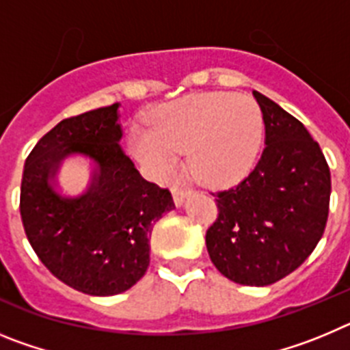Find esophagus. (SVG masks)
<instances>
[{
	"label": "esophagus",
	"instance_id": "34e87169",
	"mask_svg": "<svg viewBox=\"0 0 350 350\" xmlns=\"http://www.w3.org/2000/svg\"><path fill=\"white\" fill-rule=\"evenodd\" d=\"M189 193H191V191L185 189V187H178V185H173L172 196H173V202H175V205H177V206L184 205V200L189 196Z\"/></svg>",
	"mask_w": 350,
	"mask_h": 350
}]
</instances>
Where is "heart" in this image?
<instances>
[{"mask_svg":"<svg viewBox=\"0 0 350 350\" xmlns=\"http://www.w3.org/2000/svg\"><path fill=\"white\" fill-rule=\"evenodd\" d=\"M148 126L128 133L133 157L156 180L172 177L178 154L206 187H230L249 175L258 161L265 119L252 96L202 92L154 108Z\"/></svg>","mask_w":350,"mask_h":350,"instance_id":"obj_1","label":"heart"}]
</instances>
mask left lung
<instances>
[{
  "label": "left lung",
  "instance_id": "8db88e82",
  "mask_svg": "<svg viewBox=\"0 0 350 350\" xmlns=\"http://www.w3.org/2000/svg\"><path fill=\"white\" fill-rule=\"evenodd\" d=\"M265 119V150L254 172L217 194L219 217L206 231L208 256L242 286H270L296 270L319 243L332 175L307 128L254 91Z\"/></svg>",
  "mask_w": 350,
  "mask_h": 350
}]
</instances>
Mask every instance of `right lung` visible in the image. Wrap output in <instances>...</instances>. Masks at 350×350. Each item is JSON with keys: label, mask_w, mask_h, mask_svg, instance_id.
Masks as SVG:
<instances>
[{"label": "right lung", "mask_w": 350, "mask_h": 350, "mask_svg": "<svg viewBox=\"0 0 350 350\" xmlns=\"http://www.w3.org/2000/svg\"><path fill=\"white\" fill-rule=\"evenodd\" d=\"M119 107H101L61 120L27 156L21 217L31 247L54 277L91 296L131 289L150 262V233L175 208L168 189L147 182L120 147ZM70 155L92 161L93 182L79 197L55 189Z\"/></svg>", "instance_id": "right-lung-1"}]
</instances>
